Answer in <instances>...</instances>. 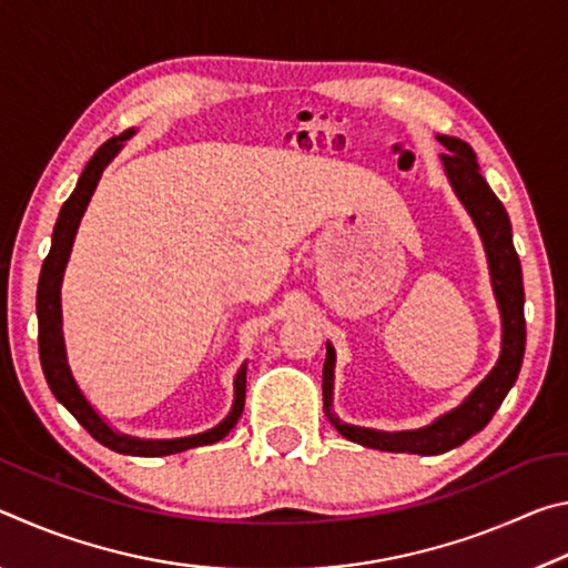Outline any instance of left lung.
I'll return each instance as SVG.
<instances>
[{"label": "left lung", "mask_w": 568, "mask_h": 568, "mask_svg": "<svg viewBox=\"0 0 568 568\" xmlns=\"http://www.w3.org/2000/svg\"><path fill=\"white\" fill-rule=\"evenodd\" d=\"M438 142L446 148L444 155H440V162H444L450 187H454L458 200L468 210V215L474 217L478 235L484 240L488 271H491V285L504 323L501 355H498L494 371L478 383L474 393L458 408L440 416L426 428L383 434V430L348 426V423H341L333 413L335 351L328 343V353H325L323 365V408L328 413L331 423L341 430V436L353 440V444L378 450H396V454H403V450L420 456L446 454V450L460 446L464 440L478 434L494 418V413L504 403L506 393L511 390L518 378V371H521L526 351L524 277L511 237V220H508L501 200L494 195L488 182L480 178L476 155L468 142L458 138H446V134H438Z\"/></svg>", "instance_id": "8db88e82"}]
</instances>
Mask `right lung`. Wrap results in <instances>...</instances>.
<instances>
[{
	"mask_svg": "<svg viewBox=\"0 0 568 568\" xmlns=\"http://www.w3.org/2000/svg\"><path fill=\"white\" fill-rule=\"evenodd\" d=\"M134 130H124L118 138H112L104 142V145L94 152L92 160L88 162V168L82 170L80 180H77V187L67 203L60 210V217L54 223V233H52V247L50 255L44 257L42 273H40V285H37V321H40V361H42V371L44 378L50 383V388L54 393V398L62 403V406L72 413V416L88 428V434L100 440L102 446H108L110 450H118V454L124 456H170V454H180V450L195 448V446H207V444H217L223 440L237 418L243 416L245 408V365H240L237 376H235V400L233 408L225 416V420H220L215 428L205 430V434L197 436H187V438H172V440H145V438H134V436H124L112 430L104 418H100V413L90 406V400L84 398V393L77 386V381L72 378L70 363H67V351H64V335H62V297H60V287H62V275L67 261H70L72 253V243L77 235V227H80V220L84 215V210L90 205V197L98 182L102 178V170L110 165L112 158L122 150V142L130 140Z\"/></svg>",
	"mask_w": 568,
	"mask_h": 568,
	"instance_id": "add662e5",
	"label": "right lung"
}]
</instances>
